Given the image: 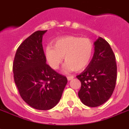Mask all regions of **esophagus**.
I'll use <instances>...</instances> for the list:
<instances>
[{"mask_svg":"<svg viewBox=\"0 0 129 129\" xmlns=\"http://www.w3.org/2000/svg\"><path fill=\"white\" fill-rule=\"evenodd\" d=\"M67 79H68V81H70V80H72V79H74V76H72V75H69L67 77Z\"/></svg>","mask_w":129,"mask_h":129,"instance_id":"1","label":"esophagus"}]
</instances>
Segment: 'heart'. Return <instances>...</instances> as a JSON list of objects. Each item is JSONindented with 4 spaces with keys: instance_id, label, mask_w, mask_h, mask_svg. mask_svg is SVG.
<instances>
[{
    "instance_id": "b5f03b06",
    "label": "heart",
    "mask_w": 129,
    "mask_h": 129,
    "mask_svg": "<svg viewBox=\"0 0 129 129\" xmlns=\"http://www.w3.org/2000/svg\"><path fill=\"white\" fill-rule=\"evenodd\" d=\"M93 50V43L88 38L67 36L55 40L53 47L47 46L45 55L50 67L54 70L59 68L64 57L66 71H82L89 63Z\"/></svg>"
}]
</instances>
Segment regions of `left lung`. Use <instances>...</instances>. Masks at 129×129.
<instances>
[{"instance_id": "left-lung-1", "label": "left lung", "mask_w": 129, "mask_h": 129, "mask_svg": "<svg viewBox=\"0 0 129 129\" xmlns=\"http://www.w3.org/2000/svg\"><path fill=\"white\" fill-rule=\"evenodd\" d=\"M95 52L85 70L77 75L81 83L78 96L91 107L101 105L113 93L117 81L115 55L109 44L99 37L94 42Z\"/></svg>"}]
</instances>
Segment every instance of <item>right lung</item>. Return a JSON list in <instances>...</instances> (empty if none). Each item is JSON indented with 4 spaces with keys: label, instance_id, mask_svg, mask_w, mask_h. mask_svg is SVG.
<instances>
[{
    "label": "right lung",
    "instance_id": "add662e5",
    "mask_svg": "<svg viewBox=\"0 0 129 129\" xmlns=\"http://www.w3.org/2000/svg\"><path fill=\"white\" fill-rule=\"evenodd\" d=\"M38 30L18 48L13 62L14 79L21 97L36 109L49 110L59 102L68 79L46 63L42 46L43 35Z\"/></svg>",
    "mask_w": 129,
    "mask_h": 129
}]
</instances>
